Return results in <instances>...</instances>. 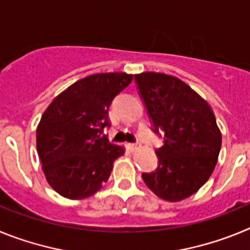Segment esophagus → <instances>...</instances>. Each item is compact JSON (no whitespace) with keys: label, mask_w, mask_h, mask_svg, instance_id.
<instances>
[{"label":"esophagus","mask_w":250,"mask_h":250,"mask_svg":"<svg viewBox=\"0 0 250 250\" xmlns=\"http://www.w3.org/2000/svg\"><path fill=\"white\" fill-rule=\"evenodd\" d=\"M127 147H129V150L134 151V150L138 149V144L136 143H130V144H127Z\"/></svg>","instance_id":"esophagus-1"}]
</instances>
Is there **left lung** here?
Segmentation results:
<instances>
[{
  "mask_svg": "<svg viewBox=\"0 0 250 250\" xmlns=\"http://www.w3.org/2000/svg\"><path fill=\"white\" fill-rule=\"evenodd\" d=\"M135 81L152 131L164 138V145L155 150L158 167L143 173V180L161 199H185L207 183L218 161L222 134L215 116L209 104L178 77L143 72Z\"/></svg>",
  "mask_w": 250,
  "mask_h": 250,
  "instance_id": "obj_1",
  "label": "left lung"
}]
</instances>
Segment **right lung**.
Instances as JSON below:
<instances>
[{"label": "right lung", "instance_id": "obj_1", "mask_svg": "<svg viewBox=\"0 0 250 250\" xmlns=\"http://www.w3.org/2000/svg\"><path fill=\"white\" fill-rule=\"evenodd\" d=\"M132 80L125 72L95 74L52 100L36 130V145L51 188L68 199H83L107 182L124 147L104 135L109 106Z\"/></svg>", "mask_w": 250, "mask_h": 250}]
</instances>
